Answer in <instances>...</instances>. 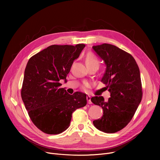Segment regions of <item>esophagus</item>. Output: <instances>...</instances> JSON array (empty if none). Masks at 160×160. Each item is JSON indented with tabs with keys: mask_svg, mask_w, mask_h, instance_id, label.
Masks as SVG:
<instances>
[{
	"mask_svg": "<svg viewBox=\"0 0 160 160\" xmlns=\"http://www.w3.org/2000/svg\"><path fill=\"white\" fill-rule=\"evenodd\" d=\"M87 102L88 104H92V102H91L90 100V96H87Z\"/></svg>",
	"mask_w": 160,
	"mask_h": 160,
	"instance_id": "1",
	"label": "esophagus"
}]
</instances>
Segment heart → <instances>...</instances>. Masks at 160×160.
<instances>
[{
    "instance_id": "1",
    "label": "heart",
    "mask_w": 160,
    "mask_h": 160,
    "mask_svg": "<svg viewBox=\"0 0 160 160\" xmlns=\"http://www.w3.org/2000/svg\"><path fill=\"white\" fill-rule=\"evenodd\" d=\"M85 62L87 66H89L91 64H98L99 66V61L96 58V56H94L92 54H88L85 58ZM86 85H88V84H86Z\"/></svg>"
}]
</instances>
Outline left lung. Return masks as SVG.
Here are the masks:
<instances>
[{"mask_svg": "<svg viewBox=\"0 0 160 160\" xmlns=\"http://www.w3.org/2000/svg\"><path fill=\"white\" fill-rule=\"evenodd\" d=\"M92 49L106 65L101 81L106 84L111 97L107 101L102 96L91 98L103 109L102 118L93 124L105 133H115L130 122L141 101L139 68L132 55L115 45L103 43L92 46Z\"/></svg>", "mask_w": 160, "mask_h": 160, "instance_id": "left-lung-1", "label": "left lung"}]
</instances>
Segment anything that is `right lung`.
I'll return each mask as SVG.
<instances>
[{"label": "right lung", "mask_w": 160, "mask_h": 160, "mask_svg": "<svg viewBox=\"0 0 160 160\" xmlns=\"http://www.w3.org/2000/svg\"><path fill=\"white\" fill-rule=\"evenodd\" d=\"M85 44L52 45L32 56L24 73L21 98L34 125L48 134H59L70 125L72 113L87 104L86 94L58 88L66 80Z\"/></svg>", "instance_id": "1"}]
</instances>
